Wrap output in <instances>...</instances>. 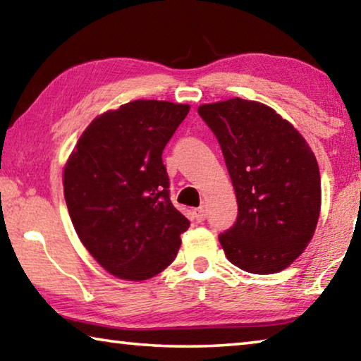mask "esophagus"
<instances>
[{
	"mask_svg": "<svg viewBox=\"0 0 361 361\" xmlns=\"http://www.w3.org/2000/svg\"><path fill=\"white\" fill-rule=\"evenodd\" d=\"M192 215H194L195 221H197V223H202L204 219L207 218V215H205V210H204V207H200V209H194V210H192Z\"/></svg>",
	"mask_w": 361,
	"mask_h": 361,
	"instance_id": "34e87169",
	"label": "esophagus"
}]
</instances>
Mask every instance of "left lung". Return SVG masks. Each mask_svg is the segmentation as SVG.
Segmentation results:
<instances>
[{
  "label": "left lung",
  "instance_id": "1",
  "mask_svg": "<svg viewBox=\"0 0 361 361\" xmlns=\"http://www.w3.org/2000/svg\"><path fill=\"white\" fill-rule=\"evenodd\" d=\"M221 146L237 199L235 224L219 235L232 264L252 274L288 267L312 240L322 207L314 151L264 103L235 97L197 108Z\"/></svg>",
  "mask_w": 361,
  "mask_h": 361
}]
</instances>
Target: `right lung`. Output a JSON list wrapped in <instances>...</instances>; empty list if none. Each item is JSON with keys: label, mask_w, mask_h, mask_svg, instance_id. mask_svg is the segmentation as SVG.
<instances>
[{"label": "right lung", "mask_w": 361, "mask_h": 361, "mask_svg": "<svg viewBox=\"0 0 361 361\" xmlns=\"http://www.w3.org/2000/svg\"><path fill=\"white\" fill-rule=\"evenodd\" d=\"M186 103L133 100L90 122L63 167L65 202L85 250L111 276L140 282L175 259L189 228L169 195L162 151Z\"/></svg>", "instance_id": "right-lung-1"}]
</instances>
